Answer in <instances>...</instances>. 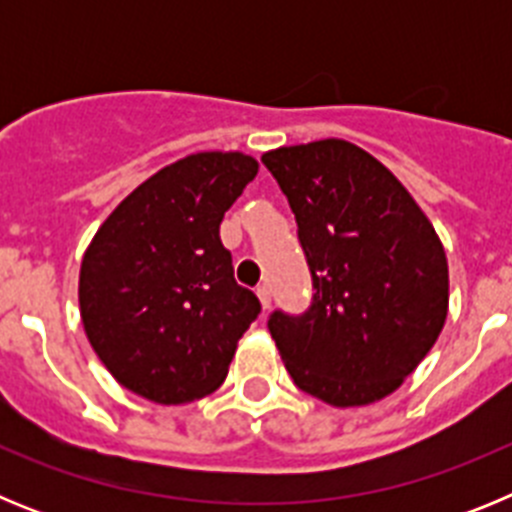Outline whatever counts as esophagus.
<instances>
[{
    "instance_id": "esophagus-1",
    "label": "esophagus",
    "mask_w": 512,
    "mask_h": 512,
    "mask_svg": "<svg viewBox=\"0 0 512 512\" xmlns=\"http://www.w3.org/2000/svg\"><path fill=\"white\" fill-rule=\"evenodd\" d=\"M256 295H259L261 307H264V310H269V307H271V289L266 287V284H261V287L256 289Z\"/></svg>"
}]
</instances>
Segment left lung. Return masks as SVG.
Here are the masks:
<instances>
[{"label": "left lung", "mask_w": 512, "mask_h": 512, "mask_svg": "<svg viewBox=\"0 0 512 512\" xmlns=\"http://www.w3.org/2000/svg\"><path fill=\"white\" fill-rule=\"evenodd\" d=\"M295 212L312 274L305 315L274 312L289 377L333 408L392 395L449 315V261L413 194L372 153L341 138L261 156Z\"/></svg>", "instance_id": "obj_1"}]
</instances>
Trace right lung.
Segmentation results:
<instances>
[{
  "label": "right lung",
  "instance_id": "1",
  "mask_svg": "<svg viewBox=\"0 0 512 512\" xmlns=\"http://www.w3.org/2000/svg\"><path fill=\"white\" fill-rule=\"evenodd\" d=\"M259 161L241 151L189 153L110 212L84 251L79 310L107 372L158 405H184L228 377L261 312L233 277L220 223Z\"/></svg>",
  "mask_w": 512,
  "mask_h": 512
}]
</instances>
